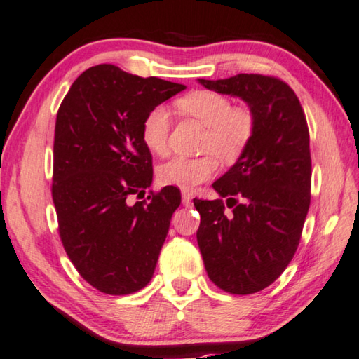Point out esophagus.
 Masks as SVG:
<instances>
[{
	"instance_id": "34e87169",
	"label": "esophagus",
	"mask_w": 359,
	"mask_h": 359,
	"mask_svg": "<svg viewBox=\"0 0 359 359\" xmlns=\"http://www.w3.org/2000/svg\"><path fill=\"white\" fill-rule=\"evenodd\" d=\"M182 203H184V206L185 208H190L191 206V198H190V195L189 194H182Z\"/></svg>"
}]
</instances>
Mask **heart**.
I'll use <instances>...</instances> for the list:
<instances>
[{
	"label": "heart",
	"instance_id": "b5f03b06",
	"mask_svg": "<svg viewBox=\"0 0 359 359\" xmlns=\"http://www.w3.org/2000/svg\"><path fill=\"white\" fill-rule=\"evenodd\" d=\"M177 111L206 127L203 151H211L224 163H233L242 156L255 133V116L247 108H233L232 101L221 93L198 90L177 100ZM170 116L163 106H156L142 122V140L151 153L165 154L169 148ZM217 172V159L212 154L200 158L174 156L161 164L159 182L180 190L195 189Z\"/></svg>",
	"mask_w": 359,
	"mask_h": 359
}]
</instances>
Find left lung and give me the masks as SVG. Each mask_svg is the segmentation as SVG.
<instances>
[{"label":"left lung","mask_w":359,"mask_h":359,"mask_svg":"<svg viewBox=\"0 0 359 359\" xmlns=\"http://www.w3.org/2000/svg\"><path fill=\"white\" fill-rule=\"evenodd\" d=\"M198 82L238 96L255 116L250 145L212 184L227 201L194 200L208 277L224 292L250 295L269 287L298 248L311 201L306 117L295 92L277 77L237 74ZM226 205L233 208L231 213Z\"/></svg>","instance_id":"8db88e82"}]
</instances>
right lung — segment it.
<instances>
[{
    "mask_svg": "<svg viewBox=\"0 0 359 359\" xmlns=\"http://www.w3.org/2000/svg\"><path fill=\"white\" fill-rule=\"evenodd\" d=\"M182 90L100 64L80 74L57 111L51 194L60 237L79 274L108 295L147 287L180 205L172 185L149 201L127 200L153 182L142 122Z\"/></svg>",
    "mask_w": 359,
    "mask_h": 359,
    "instance_id": "right-lung-1",
    "label": "right lung"
}]
</instances>
